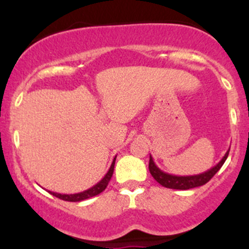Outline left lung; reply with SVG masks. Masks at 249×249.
Segmentation results:
<instances>
[{"mask_svg":"<svg viewBox=\"0 0 249 249\" xmlns=\"http://www.w3.org/2000/svg\"><path fill=\"white\" fill-rule=\"evenodd\" d=\"M229 150L225 153V155L223 157V159L218 162L215 166H213L212 169H210L208 171L200 173V175H194V176H175L166 173L159 169V167L155 165L154 160H153L152 155L149 158V172L153 176L155 180H157L159 184H161L162 187L170 188V189H178V190H187L192 189V188L201 187V185L206 184L213 176L219 171L220 167L223 166V164L227 160L228 155H229Z\"/></svg>","mask_w":249,"mask_h":249,"instance_id":"obj_1","label":"left lung"}]
</instances>
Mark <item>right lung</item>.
Segmentation results:
<instances>
[{"label":"right lung","mask_w":249,"mask_h":249,"mask_svg":"<svg viewBox=\"0 0 249 249\" xmlns=\"http://www.w3.org/2000/svg\"><path fill=\"white\" fill-rule=\"evenodd\" d=\"M115 158L113 159V162H112V165H110L108 172H107L106 175H105V177L102 178L99 183H96L94 187L89 188V189L84 190V192L77 193V194H59V193L50 192V190H48V193L52 195H54L55 197H59V199L65 200V201H70V202L83 201V200H87V199H90V197H92V196H96V195H99L100 193L104 192V190L107 188V185H108V182L110 180V178H112L113 171H114Z\"/></svg>","instance_id":"add662e5"}]
</instances>
